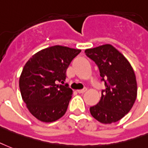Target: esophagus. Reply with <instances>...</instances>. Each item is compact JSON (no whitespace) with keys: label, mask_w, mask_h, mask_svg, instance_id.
Instances as JSON below:
<instances>
[{"label":"esophagus","mask_w":148,"mask_h":148,"mask_svg":"<svg viewBox=\"0 0 148 148\" xmlns=\"http://www.w3.org/2000/svg\"><path fill=\"white\" fill-rule=\"evenodd\" d=\"M86 91H87V89H86V88H84V89L77 90V92H78V93H80V94H83V93H85Z\"/></svg>","instance_id":"34e87169"}]
</instances>
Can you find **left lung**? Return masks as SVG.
<instances>
[{
	"label": "left lung",
	"instance_id": "8db88e82",
	"mask_svg": "<svg viewBox=\"0 0 148 148\" xmlns=\"http://www.w3.org/2000/svg\"><path fill=\"white\" fill-rule=\"evenodd\" d=\"M85 53L97 65L106 87L99 103L89 109L91 114L103 124L119 121L130 112L137 95L133 69L124 56L110 45L86 49Z\"/></svg>",
	"mask_w": 148,
	"mask_h": 148
}]
</instances>
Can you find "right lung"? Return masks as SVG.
Instances as JSON below:
<instances>
[{
  "label": "right lung",
  "mask_w": 148,
  "mask_h": 148,
  "mask_svg": "<svg viewBox=\"0 0 148 148\" xmlns=\"http://www.w3.org/2000/svg\"><path fill=\"white\" fill-rule=\"evenodd\" d=\"M80 49L55 45L30 58L19 78L24 103L36 119L52 122L64 115L71 99L72 89L63 84L66 71Z\"/></svg>",
  "instance_id": "add662e5"
}]
</instances>
